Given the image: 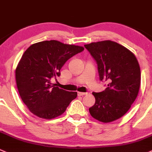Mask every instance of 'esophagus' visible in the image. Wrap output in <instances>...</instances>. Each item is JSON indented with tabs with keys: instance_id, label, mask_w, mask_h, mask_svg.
Returning a JSON list of instances; mask_svg holds the SVG:
<instances>
[{
	"instance_id": "34e87169",
	"label": "esophagus",
	"mask_w": 152,
	"mask_h": 152,
	"mask_svg": "<svg viewBox=\"0 0 152 152\" xmlns=\"http://www.w3.org/2000/svg\"><path fill=\"white\" fill-rule=\"evenodd\" d=\"M87 93H83V92H77V95L78 96H84V95H86Z\"/></svg>"
}]
</instances>
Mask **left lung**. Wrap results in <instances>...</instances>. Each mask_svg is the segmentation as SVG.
Here are the masks:
<instances>
[{"instance_id": "8db88e82", "label": "left lung", "mask_w": 152, "mask_h": 152, "mask_svg": "<svg viewBox=\"0 0 152 152\" xmlns=\"http://www.w3.org/2000/svg\"><path fill=\"white\" fill-rule=\"evenodd\" d=\"M97 63L100 80L107 87L93 92L95 104L91 115L103 123L122 117L137 98L140 86V69L133 53L117 42L105 40L84 45Z\"/></svg>"}]
</instances>
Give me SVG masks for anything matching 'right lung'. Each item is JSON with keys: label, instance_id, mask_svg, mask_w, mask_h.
Wrapping results in <instances>:
<instances>
[{"label": "right lung", "instance_id": "right-lung-1", "mask_svg": "<svg viewBox=\"0 0 152 152\" xmlns=\"http://www.w3.org/2000/svg\"><path fill=\"white\" fill-rule=\"evenodd\" d=\"M83 47L57 40L33 44L25 51L15 70L20 96L29 110L44 119H53L65 112L77 96L52 86L50 79L60 76L68 59L82 52Z\"/></svg>", "mask_w": 152, "mask_h": 152}]
</instances>
